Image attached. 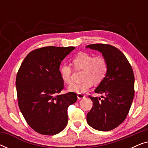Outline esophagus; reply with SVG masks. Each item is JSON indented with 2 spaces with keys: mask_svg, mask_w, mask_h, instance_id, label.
I'll list each match as a JSON object with an SVG mask.
<instances>
[{
  "mask_svg": "<svg viewBox=\"0 0 148 148\" xmlns=\"http://www.w3.org/2000/svg\"><path fill=\"white\" fill-rule=\"evenodd\" d=\"M85 98V96L84 94H77L78 100H80V99H82V98Z\"/></svg>",
  "mask_w": 148,
  "mask_h": 148,
  "instance_id": "obj_1",
  "label": "esophagus"
}]
</instances>
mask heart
Masks as SVG:
<instances>
[{"label": "heart", "instance_id": "obj_1", "mask_svg": "<svg viewBox=\"0 0 148 148\" xmlns=\"http://www.w3.org/2000/svg\"><path fill=\"white\" fill-rule=\"evenodd\" d=\"M76 69L84 70L82 79L84 82L69 87L70 92L82 94L92 88L93 84H100L106 77L108 70V64L102 56H95L87 52H80L73 59ZM73 69L69 64H64L60 68L62 79L67 84L73 83Z\"/></svg>", "mask_w": 148, "mask_h": 148}]
</instances>
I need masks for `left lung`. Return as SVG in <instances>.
<instances>
[{
	"mask_svg": "<svg viewBox=\"0 0 148 148\" xmlns=\"http://www.w3.org/2000/svg\"><path fill=\"white\" fill-rule=\"evenodd\" d=\"M87 48L98 50L108 64L106 77L95 92L100 98L89 96L93 106L87 114V122L98 131H108L121 124L128 114L134 98V74L124 54L114 46L104 44H90Z\"/></svg>",
	"mask_w": 148,
	"mask_h": 148,
	"instance_id": "1",
	"label": "left lung"
}]
</instances>
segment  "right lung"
<instances>
[{"mask_svg": "<svg viewBox=\"0 0 148 148\" xmlns=\"http://www.w3.org/2000/svg\"><path fill=\"white\" fill-rule=\"evenodd\" d=\"M73 46H46L27 54L16 77L18 104L27 124L42 135H53L65 128L67 108L77 100L74 92L59 94L64 88L60 74L62 60Z\"/></svg>", "mask_w": 148, "mask_h": 148, "instance_id": "add662e5", "label": "right lung"}]
</instances>
